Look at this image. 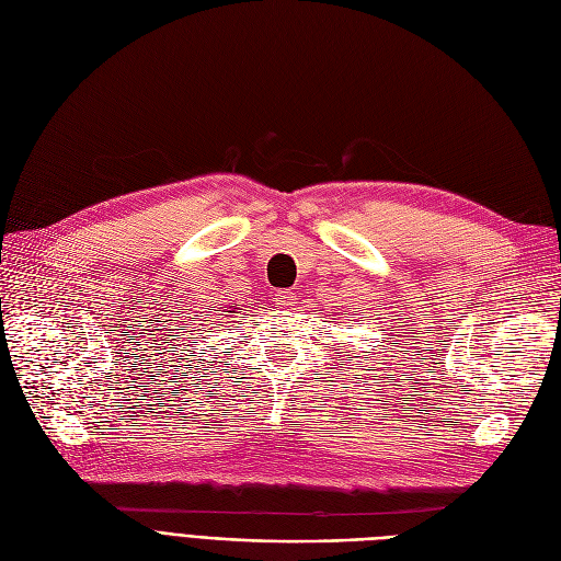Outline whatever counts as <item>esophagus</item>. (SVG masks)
<instances>
[{"label": "esophagus", "instance_id": "obj_1", "mask_svg": "<svg viewBox=\"0 0 561 561\" xmlns=\"http://www.w3.org/2000/svg\"><path fill=\"white\" fill-rule=\"evenodd\" d=\"M295 293L293 289H278L276 293V304L280 306V308H293L295 306Z\"/></svg>", "mask_w": 561, "mask_h": 561}]
</instances>
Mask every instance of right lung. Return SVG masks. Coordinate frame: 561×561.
<instances>
[{
  "label": "right lung",
  "mask_w": 561,
  "mask_h": 561,
  "mask_svg": "<svg viewBox=\"0 0 561 561\" xmlns=\"http://www.w3.org/2000/svg\"><path fill=\"white\" fill-rule=\"evenodd\" d=\"M228 312H230V310H228Z\"/></svg>",
  "instance_id": "add662e5"
}]
</instances>
